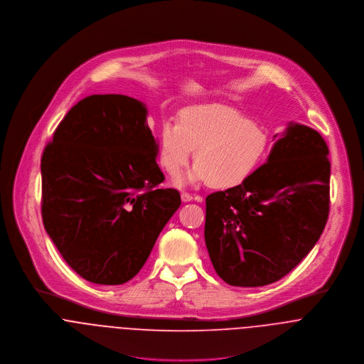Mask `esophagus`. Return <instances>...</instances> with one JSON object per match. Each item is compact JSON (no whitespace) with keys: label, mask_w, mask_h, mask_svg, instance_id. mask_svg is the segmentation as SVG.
<instances>
[{"label":"esophagus","mask_w":364,"mask_h":364,"mask_svg":"<svg viewBox=\"0 0 364 364\" xmlns=\"http://www.w3.org/2000/svg\"><path fill=\"white\" fill-rule=\"evenodd\" d=\"M193 200H196V201H198V202L202 201L201 197H196V198H194V197H193V196H191V194H188V193H183V194H181V201L190 202V201H193Z\"/></svg>","instance_id":"obj_1"}]
</instances>
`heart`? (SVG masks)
Instances as JSON below:
<instances>
[{"mask_svg": "<svg viewBox=\"0 0 364 364\" xmlns=\"http://www.w3.org/2000/svg\"><path fill=\"white\" fill-rule=\"evenodd\" d=\"M268 134L239 110L225 106H197L181 112L178 124L164 122L158 141L163 170L178 174L193 158L196 164L174 184L205 183L213 188H232L244 183L268 152Z\"/></svg>", "mask_w": 364, "mask_h": 364, "instance_id": "heart-1", "label": "heart"}]
</instances>
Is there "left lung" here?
<instances>
[{
  "mask_svg": "<svg viewBox=\"0 0 364 364\" xmlns=\"http://www.w3.org/2000/svg\"><path fill=\"white\" fill-rule=\"evenodd\" d=\"M267 163L237 187L206 197L205 244L216 274L257 287L287 275L316 245L329 213L323 136L289 122Z\"/></svg>",
  "mask_w": 364,
  "mask_h": 364,
  "instance_id": "1",
  "label": "left lung"
}]
</instances>
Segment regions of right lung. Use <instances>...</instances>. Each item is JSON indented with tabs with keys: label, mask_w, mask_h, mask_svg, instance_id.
I'll list each match as a JSON object with an SVG mask.
<instances>
[{
	"label": "right lung",
	"mask_w": 364,
	"mask_h": 364,
	"mask_svg": "<svg viewBox=\"0 0 364 364\" xmlns=\"http://www.w3.org/2000/svg\"><path fill=\"white\" fill-rule=\"evenodd\" d=\"M146 106L124 95H92L58 124L41 156L43 225L83 279L122 284L146 262L178 209L159 188L158 141Z\"/></svg>",
	"instance_id": "obj_1"
}]
</instances>
